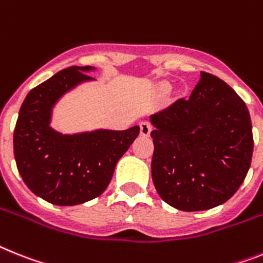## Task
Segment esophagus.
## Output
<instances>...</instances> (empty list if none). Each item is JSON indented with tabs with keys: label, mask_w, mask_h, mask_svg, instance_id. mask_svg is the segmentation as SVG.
I'll list each match as a JSON object with an SVG mask.
<instances>
[{
	"label": "esophagus",
	"mask_w": 263,
	"mask_h": 263,
	"mask_svg": "<svg viewBox=\"0 0 263 263\" xmlns=\"http://www.w3.org/2000/svg\"><path fill=\"white\" fill-rule=\"evenodd\" d=\"M152 131V125L148 121H142L140 123V135L142 136H149Z\"/></svg>",
	"instance_id": "1"
}]
</instances>
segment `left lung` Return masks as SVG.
I'll return each mask as SVG.
<instances>
[{
    "label": "left lung",
    "mask_w": 263,
    "mask_h": 263,
    "mask_svg": "<svg viewBox=\"0 0 263 263\" xmlns=\"http://www.w3.org/2000/svg\"><path fill=\"white\" fill-rule=\"evenodd\" d=\"M149 120L155 127L152 180L165 203L182 211L210 210L237 193L254 142L249 109L233 88L200 72L189 99Z\"/></svg>",
    "instance_id": "left-lung-1"
}]
</instances>
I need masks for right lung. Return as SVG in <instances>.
Listing matches in <instances>:
<instances>
[{
  "mask_svg": "<svg viewBox=\"0 0 263 263\" xmlns=\"http://www.w3.org/2000/svg\"><path fill=\"white\" fill-rule=\"evenodd\" d=\"M95 67H69L33 88L20 108L13 145L18 173L28 189L57 206L81 204L101 195L119 159L140 127L124 131L61 134L50 127L53 108L64 95L87 81Z\"/></svg>",
  "mask_w": 263,
  "mask_h": 263,
  "instance_id": "1",
  "label": "right lung"
}]
</instances>
